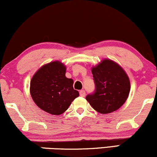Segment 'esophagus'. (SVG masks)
I'll return each instance as SVG.
<instances>
[{
  "mask_svg": "<svg viewBox=\"0 0 157 157\" xmlns=\"http://www.w3.org/2000/svg\"><path fill=\"white\" fill-rule=\"evenodd\" d=\"M79 94H80V96H82V97H84L86 95V92L84 90H81V91H79Z\"/></svg>",
  "mask_w": 157,
  "mask_h": 157,
  "instance_id": "34e87169",
  "label": "esophagus"
}]
</instances>
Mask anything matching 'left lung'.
<instances>
[{
	"mask_svg": "<svg viewBox=\"0 0 157 157\" xmlns=\"http://www.w3.org/2000/svg\"><path fill=\"white\" fill-rule=\"evenodd\" d=\"M96 89L86 96L90 105L98 113L106 114L119 109L127 99L129 78L123 68L110 59H104L92 67Z\"/></svg>",
	"mask_w": 157,
	"mask_h": 157,
	"instance_id": "left-lung-1",
	"label": "left lung"
}]
</instances>
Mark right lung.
Instances as JSON below:
<instances>
[{
  "label": "right lung",
  "instance_id": "obj_1",
  "mask_svg": "<svg viewBox=\"0 0 157 157\" xmlns=\"http://www.w3.org/2000/svg\"><path fill=\"white\" fill-rule=\"evenodd\" d=\"M66 68L56 61L40 67L33 75L30 92L35 104L46 112L60 115L67 110L79 96L74 89V81L66 77Z\"/></svg>",
  "mask_w": 157,
  "mask_h": 157
}]
</instances>
